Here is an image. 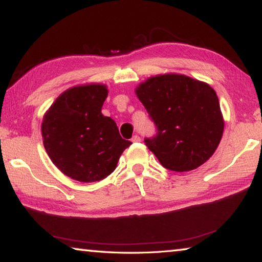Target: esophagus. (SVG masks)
I'll return each mask as SVG.
<instances>
[{"mask_svg": "<svg viewBox=\"0 0 262 262\" xmlns=\"http://www.w3.org/2000/svg\"><path fill=\"white\" fill-rule=\"evenodd\" d=\"M140 141H141V137H140L139 135H134V136H133V139H132L133 143H139Z\"/></svg>", "mask_w": 262, "mask_h": 262, "instance_id": "1", "label": "esophagus"}]
</instances>
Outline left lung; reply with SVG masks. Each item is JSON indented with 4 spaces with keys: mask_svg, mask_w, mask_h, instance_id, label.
<instances>
[{
    "mask_svg": "<svg viewBox=\"0 0 262 262\" xmlns=\"http://www.w3.org/2000/svg\"><path fill=\"white\" fill-rule=\"evenodd\" d=\"M135 94L157 127L156 136L144 142L164 167L192 171L214 155L224 120L209 84L186 75L164 74L142 82Z\"/></svg>",
    "mask_w": 262,
    "mask_h": 262,
    "instance_id": "left-lung-1",
    "label": "left lung"
}]
</instances>
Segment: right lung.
<instances>
[{
    "label": "right lung",
    "instance_id": "right-lung-1",
    "mask_svg": "<svg viewBox=\"0 0 262 262\" xmlns=\"http://www.w3.org/2000/svg\"><path fill=\"white\" fill-rule=\"evenodd\" d=\"M107 95L104 84L73 86L62 92L43 115L46 152L62 173L81 183L110 176L132 144L119 134L113 119L101 113Z\"/></svg>",
    "mask_w": 262,
    "mask_h": 262
}]
</instances>
